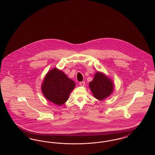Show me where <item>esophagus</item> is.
<instances>
[{"instance_id": "obj_1", "label": "esophagus", "mask_w": 155, "mask_h": 155, "mask_svg": "<svg viewBox=\"0 0 155 155\" xmlns=\"http://www.w3.org/2000/svg\"><path fill=\"white\" fill-rule=\"evenodd\" d=\"M79 84H80V85L81 86V87H84V85H85V82L84 81H82V82H80V83H79Z\"/></svg>"}]
</instances>
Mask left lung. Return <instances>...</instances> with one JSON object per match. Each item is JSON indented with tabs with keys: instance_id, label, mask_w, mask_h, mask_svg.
I'll list each match as a JSON object with an SVG mask.
<instances>
[{
	"instance_id": "8db88e82",
	"label": "left lung",
	"mask_w": 155,
	"mask_h": 155,
	"mask_svg": "<svg viewBox=\"0 0 155 155\" xmlns=\"http://www.w3.org/2000/svg\"><path fill=\"white\" fill-rule=\"evenodd\" d=\"M89 87L94 96L99 101H103L111 95L114 89V84L109 77L103 73L96 72Z\"/></svg>"
}]
</instances>
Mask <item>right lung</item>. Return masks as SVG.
I'll use <instances>...</instances> for the list:
<instances>
[{
    "mask_svg": "<svg viewBox=\"0 0 155 155\" xmlns=\"http://www.w3.org/2000/svg\"><path fill=\"white\" fill-rule=\"evenodd\" d=\"M75 86L74 81L55 67L46 74L41 85V91L46 99L61 106L66 102Z\"/></svg>",
    "mask_w": 155,
    "mask_h": 155,
    "instance_id": "right-lung-1",
    "label": "right lung"
}]
</instances>
